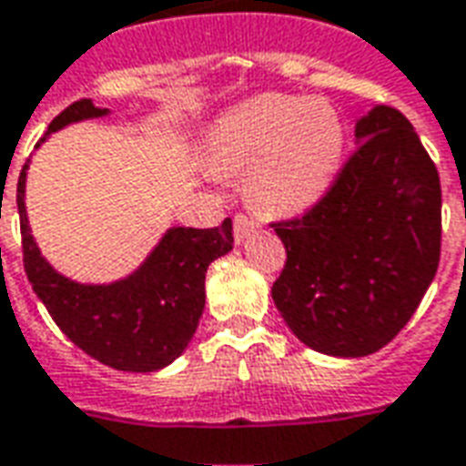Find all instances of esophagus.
I'll list each match as a JSON object with an SVG mask.
<instances>
[{"mask_svg":"<svg viewBox=\"0 0 466 466\" xmlns=\"http://www.w3.org/2000/svg\"><path fill=\"white\" fill-rule=\"evenodd\" d=\"M253 228H256V220L246 216V213H236L233 216V238H236V243H243V240L248 238V233Z\"/></svg>","mask_w":466,"mask_h":466,"instance_id":"esophagus-1","label":"esophagus"}]
</instances>
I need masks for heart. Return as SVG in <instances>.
Returning a JSON list of instances; mask_svg holds the SVG:
<instances>
[{
    "label": "heart",
    "instance_id": "b5f03b06",
    "mask_svg": "<svg viewBox=\"0 0 466 466\" xmlns=\"http://www.w3.org/2000/svg\"><path fill=\"white\" fill-rule=\"evenodd\" d=\"M346 122L326 100L263 95L226 112L210 133L218 173H246V193L268 216L316 206L341 170Z\"/></svg>",
    "mask_w": 466,
    "mask_h": 466
}]
</instances>
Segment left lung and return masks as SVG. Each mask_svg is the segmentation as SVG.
I'll use <instances>...</instances> for the list:
<instances>
[{"label":"left lung","mask_w":466,"mask_h":466,"mask_svg":"<svg viewBox=\"0 0 466 466\" xmlns=\"http://www.w3.org/2000/svg\"><path fill=\"white\" fill-rule=\"evenodd\" d=\"M326 196L270 228L286 246L273 303L303 344L366 356L397 336L434 279L441 186L411 122L379 105Z\"/></svg>","instance_id":"left-lung-1"}]
</instances>
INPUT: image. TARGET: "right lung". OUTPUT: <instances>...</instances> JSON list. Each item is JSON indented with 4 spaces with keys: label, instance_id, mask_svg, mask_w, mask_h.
<instances>
[{
    "label": "right lung",
    "instance_id": "add662e5",
    "mask_svg": "<svg viewBox=\"0 0 466 466\" xmlns=\"http://www.w3.org/2000/svg\"><path fill=\"white\" fill-rule=\"evenodd\" d=\"M102 115L107 110L95 107L92 100L72 102L49 122L47 135ZM27 165L16 180L25 273L62 333L85 354L120 371L145 374L175 361L190 344L206 309L208 266L233 248L230 218L218 228H170L133 276L110 286H82L59 276L35 246L25 210Z\"/></svg>",
    "mask_w": 466,
    "mask_h": 466
}]
</instances>
